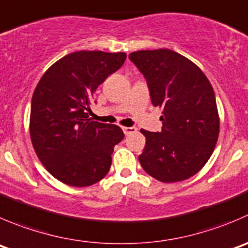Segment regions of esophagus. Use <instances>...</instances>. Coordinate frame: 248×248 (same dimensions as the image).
<instances>
[{"label":"esophagus","mask_w":248,"mask_h":248,"mask_svg":"<svg viewBox=\"0 0 248 248\" xmlns=\"http://www.w3.org/2000/svg\"><path fill=\"white\" fill-rule=\"evenodd\" d=\"M124 134H132L137 131L136 127H122Z\"/></svg>","instance_id":"obj_1"}]
</instances>
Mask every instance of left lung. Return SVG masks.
<instances>
[{
	"label": "left lung",
	"mask_w": 248,
	"mask_h": 248,
	"mask_svg": "<svg viewBox=\"0 0 248 248\" xmlns=\"http://www.w3.org/2000/svg\"><path fill=\"white\" fill-rule=\"evenodd\" d=\"M129 59L145 78L154 107L162 108V131L141 129L146 137L139 155L141 167L163 183L193 177L211 157L219 134L210 81L174 50H138Z\"/></svg>",
	"instance_id": "obj_1"
}]
</instances>
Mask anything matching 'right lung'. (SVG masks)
<instances>
[{
	"label": "right lung",
	"instance_id": "1",
	"mask_svg": "<svg viewBox=\"0 0 248 248\" xmlns=\"http://www.w3.org/2000/svg\"><path fill=\"white\" fill-rule=\"evenodd\" d=\"M126 53L80 50L41 78L31 100L30 137L48 172L71 186H90L108 174L114 146L124 138L116 124L91 121L93 94L119 70Z\"/></svg>",
	"mask_w": 248,
	"mask_h": 248
}]
</instances>
